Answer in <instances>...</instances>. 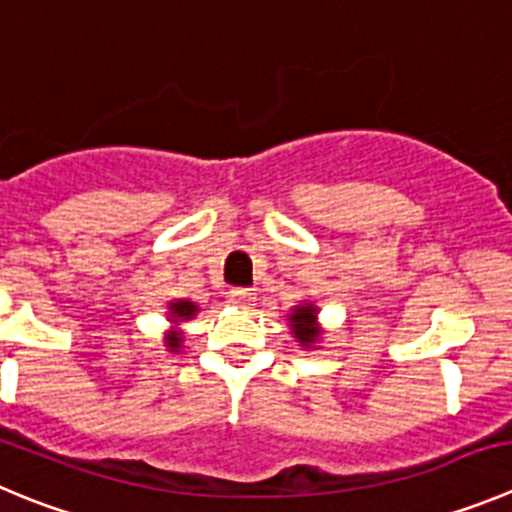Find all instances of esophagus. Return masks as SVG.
Wrapping results in <instances>:
<instances>
[{
  "instance_id": "esophagus-1",
  "label": "esophagus",
  "mask_w": 512,
  "mask_h": 512,
  "mask_svg": "<svg viewBox=\"0 0 512 512\" xmlns=\"http://www.w3.org/2000/svg\"><path fill=\"white\" fill-rule=\"evenodd\" d=\"M228 299H231V304H236V307H251V302L256 297H253L251 289H231V292H228Z\"/></svg>"
}]
</instances>
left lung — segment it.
Here are the masks:
<instances>
[{
  "instance_id": "left-lung-1",
  "label": "left lung",
  "mask_w": 512,
  "mask_h": 512,
  "mask_svg": "<svg viewBox=\"0 0 512 512\" xmlns=\"http://www.w3.org/2000/svg\"><path fill=\"white\" fill-rule=\"evenodd\" d=\"M287 325L292 330L294 340L302 345L304 350L320 348L322 337H325V330L320 325V307L309 299L294 304L287 312Z\"/></svg>"
}]
</instances>
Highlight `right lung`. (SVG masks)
Masks as SVG:
<instances>
[{
	"label": "right lung",
	"mask_w": 512,
	"mask_h": 512,
	"mask_svg": "<svg viewBox=\"0 0 512 512\" xmlns=\"http://www.w3.org/2000/svg\"><path fill=\"white\" fill-rule=\"evenodd\" d=\"M200 312V307L192 299H170L167 302V322H170V330L164 335V348L170 350L172 355L182 353V342H185V332L182 325L190 320H195V314Z\"/></svg>",
	"instance_id": "obj_1"
}]
</instances>
